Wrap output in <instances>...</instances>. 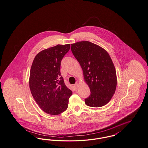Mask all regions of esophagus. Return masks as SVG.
<instances>
[{
  "label": "esophagus",
  "instance_id": "1",
  "mask_svg": "<svg viewBox=\"0 0 148 148\" xmlns=\"http://www.w3.org/2000/svg\"><path fill=\"white\" fill-rule=\"evenodd\" d=\"M78 87H79V84H77V83L74 85V89L75 90H77V89H78Z\"/></svg>",
  "mask_w": 148,
  "mask_h": 148
}]
</instances>
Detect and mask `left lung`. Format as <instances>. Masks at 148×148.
Wrapping results in <instances>:
<instances>
[{
    "mask_svg": "<svg viewBox=\"0 0 148 148\" xmlns=\"http://www.w3.org/2000/svg\"><path fill=\"white\" fill-rule=\"evenodd\" d=\"M71 51L80 64L90 95L85 103L91 107L106 105L115 92L117 78L112 60L106 50L92 42L71 44Z\"/></svg>",
    "mask_w": 148,
    "mask_h": 148,
    "instance_id": "1",
    "label": "left lung"
}]
</instances>
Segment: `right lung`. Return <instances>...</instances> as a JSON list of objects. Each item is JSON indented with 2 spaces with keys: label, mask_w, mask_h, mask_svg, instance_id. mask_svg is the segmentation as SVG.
<instances>
[{
  "label": "right lung",
  "mask_w": 148,
  "mask_h": 148,
  "mask_svg": "<svg viewBox=\"0 0 148 148\" xmlns=\"http://www.w3.org/2000/svg\"><path fill=\"white\" fill-rule=\"evenodd\" d=\"M71 44L57 45L39 52L32 64L29 88L42 110L53 115L66 110L72 92L64 83L60 73L61 61Z\"/></svg>",
  "instance_id": "right-lung-1"
}]
</instances>
